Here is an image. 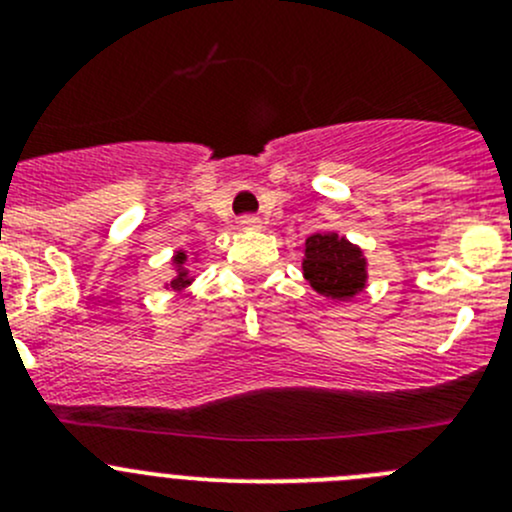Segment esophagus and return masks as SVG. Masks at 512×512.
Instances as JSON below:
<instances>
[{
  "label": "esophagus",
  "mask_w": 512,
  "mask_h": 512,
  "mask_svg": "<svg viewBox=\"0 0 512 512\" xmlns=\"http://www.w3.org/2000/svg\"><path fill=\"white\" fill-rule=\"evenodd\" d=\"M240 227H242V230H260L262 220L255 218V215H245V218L240 220Z\"/></svg>",
  "instance_id": "esophagus-1"
}]
</instances>
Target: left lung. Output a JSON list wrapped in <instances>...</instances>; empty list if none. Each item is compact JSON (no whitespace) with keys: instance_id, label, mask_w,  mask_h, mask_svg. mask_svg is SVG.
<instances>
[{"instance_id":"left-lung-1","label":"left lung","mask_w":512,"mask_h":512,"mask_svg":"<svg viewBox=\"0 0 512 512\" xmlns=\"http://www.w3.org/2000/svg\"><path fill=\"white\" fill-rule=\"evenodd\" d=\"M302 275L314 292L337 302L356 297L369 280L364 250L337 232H314L307 237Z\"/></svg>"}]
</instances>
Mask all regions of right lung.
<instances>
[{
	"label": "right lung",
	"instance_id": "add662e5",
	"mask_svg": "<svg viewBox=\"0 0 512 512\" xmlns=\"http://www.w3.org/2000/svg\"><path fill=\"white\" fill-rule=\"evenodd\" d=\"M170 262H173V267H175V277L168 282V285H165V289H173V292H185V289L193 285V277H190V270H188V252L178 250Z\"/></svg>",
	"mask_w": 512,
	"mask_h": 512
}]
</instances>
